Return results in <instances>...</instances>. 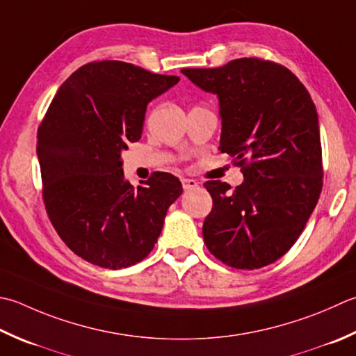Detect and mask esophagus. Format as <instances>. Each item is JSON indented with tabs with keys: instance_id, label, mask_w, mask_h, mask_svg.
I'll use <instances>...</instances> for the list:
<instances>
[{
	"instance_id": "obj_1",
	"label": "esophagus",
	"mask_w": 356,
	"mask_h": 356,
	"mask_svg": "<svg viewBox=\"0 0 356 356\" xmlns=\"http://www.w3.org/2000/svg\"><path fill=\"white\" fill-rule=\"evenodd\" d=\"M182 186L185 191H188V190H193V188H196L197 182L194 179H182Z\"/></svg>"
}]
</instances>
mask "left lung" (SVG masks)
<instances>
[{
  "instance_id": "1",
  "label": "left lung",
  "mask_w": 356,
  "mask_h": 356,
  "mask_svg": "<svg viewBox=\"0 0 356 356\" xmlns=\"http://www.w3.org/2000/svg\"><path fill=\"white\" fill-rule=\"evenodd\" d=\"M182 74L218 94L219 149L243 174L233 191L220 180L204 184L213 197L202 227L205 245L228 267L270 266L293 247L323 190L315 103L290 69L270 60L238 58Z\"/></svg>"
}]
</instances>
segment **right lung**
Segmentation results:
<instances>
[{"label": "right lung", "instance_id": "right-lung-1", "mask_svg": "<svg viewBox=\"0 0 356 356\" xmlns=\"http://www.w3.org/2000/svg\"><path fill=\"white\" fill-rule=\"evenodd\" d=\"M179 80L124 61L88 63L60 86L40 123L46 213L61 241L94 266L143 261L184 191L176 176L160 171L132 186L120 159L142 136L146 104Z\"/></svg>", "mask_w": 356, "mask_h": 356}]
</instances>
